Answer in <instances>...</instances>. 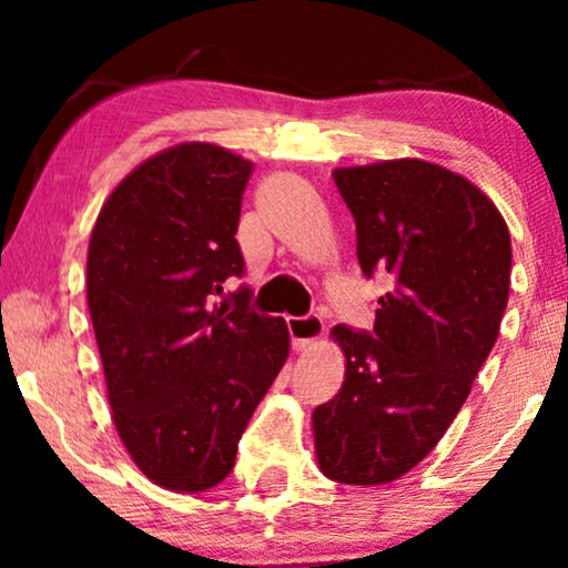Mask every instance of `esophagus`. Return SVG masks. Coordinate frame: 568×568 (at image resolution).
I'll return each mask as SVG.
<instances>
[{
    "label": "esophagus",
    "instance_id": "obj_1",
    "mask_svg": "<svg viewBox=\"0 0 568 568\" xmlns=\"http://www.w3.org/2000/svg\"><path fill=\"white\" fill-rule=\"evenodd\" d=\"M286 328H290L292 346L297 348V352H302V348L313 346L315 341L323 336L325 325L321 315H305V317H290V321H286Z\"/></svg>",
    "mask_w": 568,
    "mask_h": 568
}]
</instances>
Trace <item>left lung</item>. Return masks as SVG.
<instances>
[{
    "instance_id": "left-lung-1",
    "label": "left lung",
    "mask_w": 568,
    "mask_h": 568,
    "mask_svg": "<svg viewBox=\"0 0 568 568\" xmlns=\"http://www.w3.org/2000/svg\"><path fill=\"white\" fill-rule=\"evenodd\" d=\"M362 274H390L372 333L336 325L346 379L313 414L338 484L377 486L437 447L491 354L509 300L504 216L463 175L424 160L338 168Z\"/></svg>"
}]
</instances>
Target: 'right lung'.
Instances as JSON below:
<instances>
[{
  "instance_id": "1",
  "label": "right lung",
  "mask_w": 568,
  "mask_h": 568,
  "mask_svg": "<svg viewBox=\"0 0 568 568\" xmlns=\"http://www.w3.org/2000/svg\"><path fill=\"white\" fill-rule=\"evenodd\" d=\"M253 162L189 142L123 178L88 251V305L119 437L170 491L227 478L255 406L290 356L282 317L258 315L235 232Z\"/></svg>"
}]
</instances>
